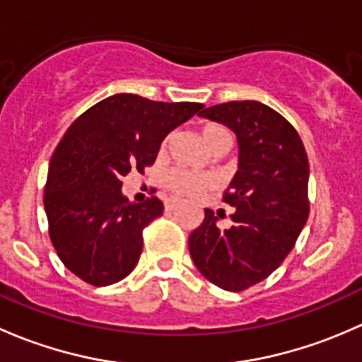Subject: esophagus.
Masks as SVG:
<instances>
[{
    "label": "esophagus",
    "mask_w": 362,
    "mask_h": 362,
    "mask_svg": "<svg viewBox=\"0 0 362 362\" xmlns=\"http://www.w3.org/2000/svg\"><path fill=\"white\" fill-rule=\"evenodd\" d=\"M178 206V199L177 198H168L166 202H164V208L166 210H173V208Z\"/></svg>",
    "instance_id": "esophagus-1"
}]
</instances>
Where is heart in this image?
<instances>
[{
	"label": "heart",
	"mask_w": 362,
	"mask_h": 362,
	"mask_svg": "<svg viewBox=\"0 0 362 362\" xmlns=\"http://www.w3.org/2000/svg\"><path fill=\"white\" fill-rule=\"evenodd\" d=\"M202 138L208 148L211 152L228 151L231 145V136H229L228 129L221 124L208 122L202 126ZM215 177L206 173H192V171L180 170V168H173L164 175V185L170 189L173 194L184 196V198H192V196L202 194L206 189L214 187Z\"/></svg>",
	"instance_id": "1"
}]
</instances>
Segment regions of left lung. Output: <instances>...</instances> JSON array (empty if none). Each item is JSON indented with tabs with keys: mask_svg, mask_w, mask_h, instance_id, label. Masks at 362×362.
Instances as JSON below:
<instances>
[{
	"mask_svg": "<svg viewBox=\"0 0 362 362\" xmlns=\"http://www.w3.org/2000/svg\"><path fill=\"white\" fill-rule=\"evenodd\" d=\"M238 138V171L224 192L231 226L204 210L189 236L196 268L211 284L240 293L268 279L294 249L310 214L308 158L293 124L259 101H229L199 112Z\"/></svg>",
	"mask_w": 362,
	"mask_h": 362,
	"instance_id": "1",
	"label": "left lung"
}]
</instances>
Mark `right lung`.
Listing matches in <instances>:
<instances>
[{
    "label": "right lung",
    "mask_w": 362,
    "mask_h": 362,
    "mask_svg": "<svg viewBox=\"0 0 362 362\" xmlns=\"http://www.w3.org/2000/svg\"><path fill=\"white\" fill-rule=\"evenodd\" d=\"M202 108L113 94L68 127L50 159L43 204L54 249L83 282L110 286L138 264L141 233L164 206L158 196L131 203L122 177L152 166L166 134Z\"/></svg>",
    "instance_id": "1"
}]
</instances>
